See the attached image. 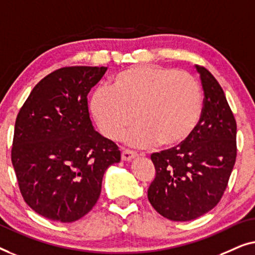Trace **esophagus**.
<instances>
[{
    "mask_svg": "<svg viewBox=\"0 0 255 255\" xmlns=\"http://www.w3.org/2000/svg\"><path fill=\"white\" fill-rule=\"evenodd\" d=\"M136 156H137V153L129 149H124L123 153H121V158H123V160H126V162H129V160L135 158Z\"/></svg>",
    "mask_w": 255,
    "mask_h": 255,
    "instance_id": "34e87169",
    "label": "esophagus"
}]
</instances>
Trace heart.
I'll list each match as a JSON object with an SVG mask.
<instances>
[{
    "label": "heart",
    "mask_w": 255,
    "mask_h": 255,
    "mask_svg": "<svg viewBox=\"0 0 255 255\" xmlns=\"http://www.w3.org/2000/svg\"><path fill=\"white\" fill-rule=\"evenodd\" d=\"M202 106V90L194 76L149 64L121 70L110 87L97 89L90 103L100 131L110 139L120 138L135 118L138 125L128 141L138 146L155 142L173 146L185 141L198 125Z\"/></svg>",
    "instance_id": "1"
}]
</instances>
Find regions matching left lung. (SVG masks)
<instances>
[{"instance_id":"obj_1","label":"left lung","mask_w":255,"mask_h":255,"mask_svg":"<svg viewBox=\"0 0 255 255\" xmlns=\"http://www.w3.org/2000/svg\"><path fill=\"white\" fill-rule=\"evenodd\" d=\"M203 88L202 114L185 141L155 152L156 177L148 199L167 220H195L220 202L237 157V124L224 91L209 70L198 67Z\"/></svg>"}]
</instances>
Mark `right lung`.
<instances>
[{
    "label": "right lung",
    "mask_w": 255,
    "mask_h": 255,
    "mask_svg": "<svg viewBox=\"0 0 255 255\" xmlns=\"http://www.w3.org/2000/svg\"><path fill=\"white\" fill-rule=\"evenodd\" d=\"M106 67H63L33 88L16 118L11 162L25 202L48 220L70 223L99 199L116 143L93 129L88 93Z\"/></svg>",
    "instance_id": "obj_1"
}]
</instances>
